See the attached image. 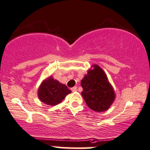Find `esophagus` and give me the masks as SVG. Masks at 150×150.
Masks as SVG:
<instances>
[{
    "label": "esophagus",
    "instance_id": "1",
    "mask_svg": "<svg viewBox=\"0 0 150 150\" xmlns=\"http://www.w3.org/2000/svg\"><path fill=\"white\" fill-rule=\"evenodd\" d=\"M71 90L72 92H76L77 90V87H72Z\"/></svg>",
    "mask_w": 150,
    "mask_h": 150
}]
</instances>
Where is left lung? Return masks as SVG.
Wrapping results in <instances>:
<instances>
[{"label":"left lung","instance_id":"8db88e82","mask_svg":"<svg viewBox=\"0 0 150 150\" xmlns=\"http://www.w3.org/2000/svg\"><path fill=\"white\" fill-rule=\"evenodd\" d=\"M81 81V96L87 106L96 112L106 111L115 98L113 87L101 68L94 65Z\"/></svg>","mask_w":150,"mask_h":150}]
</instances>
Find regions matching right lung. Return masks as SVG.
<instances>
[{"label":"right lung","mask_w":150,"mask_h":150,"mask_svg":"<svg viewBox=\"0 0 150 150\" xmlns=\"http://www.w3.org/2000/svg\"><path fill=\"white\" fill-rule=\"evenodd\" d=\"M71 92L65 84L50 76L41 84L38 90V96L40 100L45 104L55 106L60 103Z\"/></svg>","instance_id":"right-lung-1"}]
</instances>
